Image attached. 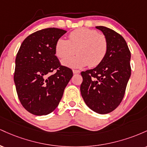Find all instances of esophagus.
<instances>
[{
    "mask_svg": "<svg viewBox=\"0 0 147 147\" xmlns=\"http://www.w3.org/2000/svg\"><path fill=\"white\" fill-rule=\"evenodd\" d=\"M72 72H73L74 74H79V73H80V71H79V70H75V69H74V70H72Z\"/></svg>",
    "mask_w": 147,
    "mask_h": 147,
    "instance_id": "obj_1",
    "label": "esophagus"
}]
</instances>
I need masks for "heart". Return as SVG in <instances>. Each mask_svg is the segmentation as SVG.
Masks as SVG:
<instances>
[{
    "label": "heart",
    "mask_w": 147,
    "mask_h": 147,
    "mask_svg": "<svg viewBox=\"0 0 147 147\" xmlns=\"http://www.w3.org/2000/svg\"><path fill=\"white\" fill-rule=\"evenodd\" d=\"M108 41L104 34L95 30L82 28L69 34V39L60 38L55 44V54L60 59L77 57L63 61V64L72 68H81L89 65L96 67L104 61L107 55Z\"/></svg>",
    "instance_id": "heart-1"
}]
</instances>
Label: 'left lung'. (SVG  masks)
<instances>
[{"label":"left lung","instance_id":"obj_1","mask_svg":"<svg viewBox=\"0 0 147 147\" xmlns=\"http://www.w3.org/2000/svg\"><path fill=\"white\" fill-rule=\"evenodd\" d=\"M108 41L107 55L93 69L81 72L80 90L89 108L99 114L112 112L122 102L131 73V52L124 38L114 30L97 26Z\"/></svg>","mask_w":147,"mask_h":147}]
</instances>
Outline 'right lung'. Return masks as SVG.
<instances>
[{"instance_id":"obj_1","label":"right lung","mask_w":147,"mask_h":147,"mask_svg":"<svg viewBox=\"0 0 147 147\" xmlns=\"http://www.w3.org/2000/svg\"><path fill=\"white\" fill-rule=\"evenodd\" d=\"M66 32L56 28L35 32L23 41L16 55L14 80L18 99L35 115H45L56 109L73 75L55 56L57 40Z\"/></svg>"}]
</instances>
